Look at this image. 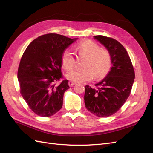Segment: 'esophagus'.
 <instances>
[{
	"label": "esophagus",
	"mask_w": 153,
	"mask_h": 153,
	"mask_svg": "<svg viewBox=\"0 0 153 153\" xmlns=\"http://www.w3.org/2000/svg\"><path fill=\"white\" fill-rule=\"evenodd\" d=\"M68 84H69V86H70V87H73L74 85L76 84V82H73V81H69V82H68Z\"/></svg>",
	"instance_id": "obj_1"
}]
</instances>
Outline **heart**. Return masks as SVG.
I'll use <instances>...</instances> for the list:
<instances>
[{
    "label": "heart",
    "instance_id": "1",
    "mask_svg": "<svg viewBox=\"0 0 153 153\" xmlns=\"http://www.w3.org/2000/svg\"><path fill=\"white\" fill-rule=\"evenodd\" d=\"M75 52L80 57H85L82 62V69H75L69 72L66 77L73 82H85L92 77L95 79L103 78L110 70L112 58L107 49L102 48L95 41L86 39L78 43ZM61 64L66 70H71L75 64L73 53L69 49L64 51L61 57Z\"/></svg>",
    "mask_w": 153,
    "mask_h": 153
}]
</instances>
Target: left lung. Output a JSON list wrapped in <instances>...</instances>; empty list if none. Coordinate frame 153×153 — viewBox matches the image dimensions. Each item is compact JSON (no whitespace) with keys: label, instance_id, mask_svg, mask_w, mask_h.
I'll use <instances>...</instances> for the list:
<instances>
[{"label":"left lung","instance_id":"1","mask_svg":"<svg viewBox=\"0 0 153 153\" xmlns=\"http://www.w3.org/2000/svg\"><path fill=\"white\" fill-rule=\"evenodd\" d=\"M112 55V66L103 80L95 88L85 86V105L92 114L100 117H108L122 107L130 95L135 71L126 50L116 39L95 36Z\"/></svg>","mask_w":153,"mask_h":153}]
</instances>
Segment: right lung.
<instances>
[{
  "mask_svg": "<svg viewBox=\"0 0 153 153\" xmlns=\"http://www.w3.org/2000/svg\"><path fill=\"white\" fill-rule=\"evenodd\" d=\"M75 39L50 33L39 36L23 53L18 69L20 92L30 109L41 117L52 116L61 110L69 87L61 72V57Z\"/></svg>",
  "mask_w": 153,
  "mask_h": 153,
  "instance_id": "1",
  "label": "right lung"
}]
</instances>
